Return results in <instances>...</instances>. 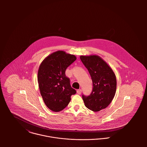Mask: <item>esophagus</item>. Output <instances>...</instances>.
Returning a JSON list of instances; mask_svg holds the SVG:
<instances>
[{
  "label": "esophagus",
  "mask_w": 147,
  "mask_h": 147,
  "mask_svg": "<svg viewBox=\"0 0 147 147\" xmlns=\"http://www.w3.org/2000/svg\"><path fill=\"white\" fill-rule=\"evenodd\" d=\"M82 89H78V90H77V93H78V94H80L82 93Z\"/></svg>",
  "instance_id": "1"
}]
</instances>
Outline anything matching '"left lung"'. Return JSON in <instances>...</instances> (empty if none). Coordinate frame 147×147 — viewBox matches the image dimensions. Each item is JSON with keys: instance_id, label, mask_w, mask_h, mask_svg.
<instances>
[{"instance_id": "1", "label": "left lung", "mask_w": 147, "mask_h": 147, "mask_svg": "<svg viewBox=\"0 0 147 147\" xmlns=\"http://www.w3.org/2000/svg\"><path fill=\"white\" fill-rule=\"evenodd\" d=\"M80 59L88 69L93 83L89 96L82 95L85 106L93 111H99L112 101L117 88L115 75L112 69L97 55L81 56Z\"/></svg>"}]
</instances>
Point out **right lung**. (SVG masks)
<instances>
[{"instance_id": "1", "label": "right lung", "mask_w": 147, "mask_h": 147, "mask_svg": "<svg viewBox=\"0 0 147 147\" xmlns=\"http://www.w3.org/2000/svg\"><path fill=\"white\" fill-rule=\"evenodd\" d=\"M76 58L63 51H56L42 62L38 72V82L43 100L51 110L58 112L64 109L76 93L65 76L67 68Z\"/></svg>"}]
</instances>
